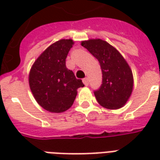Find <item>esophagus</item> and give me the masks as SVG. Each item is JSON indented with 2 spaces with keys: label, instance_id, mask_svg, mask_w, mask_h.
I'll use <instances>...</instances> for the list:
<instances>
[{
  "label": "esophagus",
  "instance_id": "1",
  "mask_svg": "<svg viewBox=\"0 0 160 160\" xmlns=\"http://www.w3.org/2000/svg\"><path fill=\"white\" fill-rule=\"evenodd\" d=\"M82 80H83V83L85 84L86 86H88V84H89V80H88V78H87V77H86V78H84Z\"/></svg>",
  "mask_w": 160,
  "mask_h": 160
}]
</instances>
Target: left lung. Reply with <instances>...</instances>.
Instances as JSON below:
<instances>
[{
    "label": "left lung",
    "mask_w": 160,
    "mask_h": 160,
    "mask_svg": "<svg viewBox=\"0 0 160 160\" xmlns=\"http://www.w3.org/2000/svg\"><path fill=\"white\" fill-rule=\"evenodd\" d=\"M81 45L98 59L102 70V84L94 91L100 105L116 110L122 107L133 90V74L122 56L110 43L101 39L83 41Z\"/></svg>",
    "instance_id": "1"
}]
</instances>
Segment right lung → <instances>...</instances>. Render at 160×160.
<instances>
[{"instance_id": "obj_1", "label": "right lung", "mask_w": 160, "mask_h": 160, "mask_svg": "<svg viewBox=\"0 0 160 160\" xmlns=\"http://www.w3.org/2000/svg\"><path fill=\"white\" fill-rule=\"evenodd\" d=\"M73 40L62 39L48 47L31 69L29 84L37 102L44 110L60 113L69 109L83 87L72 70L66 67V58Z\"/></svg>"}]
</instances>
